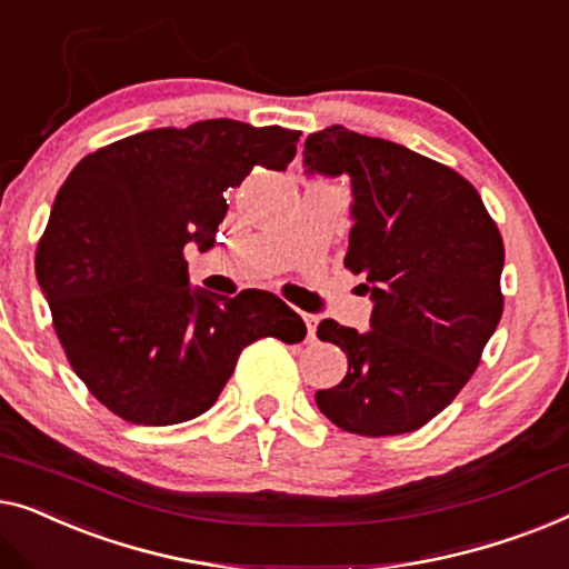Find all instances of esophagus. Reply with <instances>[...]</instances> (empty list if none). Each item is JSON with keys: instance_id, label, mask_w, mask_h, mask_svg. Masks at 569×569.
<instances>
[{"instance_id": "34e87169", "label": "esophagus", "mask_w": 569, "mask_h": 569, "mask_svg": "<svg viewBox=\"0 0 569 569\" xmlns=\"http://www.w3.org/2000/svg\"><path fill=\"white\" fill-rule=\"evenodd\" d=\"M301 319H303V325H307V335H309V340H315V332H317V317H315V315H307V311H301Z\"/></svg>"}]
</instances>
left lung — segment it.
I'll list each match as a JSON object with an SVG mask.
<instances>
[{"label": "left lung", "mask_w": 569, "mask_h": 569, "mask_svg": "<svg viewBox=\"0 0 569 569\" xmlns=\"http://www.w3.org/2000/svg\"><path fill=\"white\" fill-rule=\"evenodd\" d=\"M303 167L350 178L346 268L373 301L366 332L319 322L348 373L317 407L348 433H412L451 405L500 322V231L471 182L402 143L327 126L307 136Z\"/></svg>", "instance_id": "left-lung-1"}]
</instances>
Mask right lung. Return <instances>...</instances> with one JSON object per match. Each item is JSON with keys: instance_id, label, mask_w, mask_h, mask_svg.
<instances>
[{"instance_id": "add662e5", "label": "right lung", "mask_w": 569, "mask_h": 569, "mask_svg": "<svg viewBox=\"0 0 569 569\" xmlns=\"http://www.w3.org/2000/svg\"><path fill=\"white\" fill-rule=\"evenodd\" d=\"M301 131L231 118L154 128L87 154L56 196L36 252L53 327L87 389L133 426L203 415L250 342L307 325L270 291L190 286L186 247L211 250L229 188L283 172Z\"/></svg>"}]
</instances>
